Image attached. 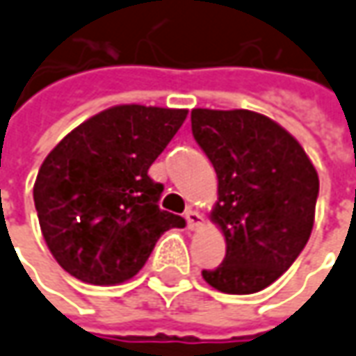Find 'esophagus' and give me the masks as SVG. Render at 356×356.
I'll list each match as a JSON object with an SVG mask.
<instances>
[{"instance_id": "34e87169", "label": "esophagus", "mask_w": 356, "mask_h": 356, "mask_svg": "<svg viewBox=\"0 0 356 356\" xmlns=\"http://www.w3.org/2000/svg\"><path fill=\"white\" fill-rule=\"evenodd\" d=\"M186 221H188V229H192V231L204 225V217H202V213H197L195 209H188L186 211Z\"/></svg>"}]
</instances>
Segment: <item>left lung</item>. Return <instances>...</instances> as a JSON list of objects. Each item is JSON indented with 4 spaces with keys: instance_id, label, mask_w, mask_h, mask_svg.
<instances>
[{
    "instance_id": "1",
    "label": "left lung",
    "mask_w": 356,
    "mask_h": 356,
    "mask_svg": "<svg viewBox=\"0 0 356 356\" xmlns=\"http://www.w3.org/2000/svg\"><path fill=\"white\" fill-rule=\"evenodd\" d=\"M195 143L217 174L211 221L223 262L202 270L225 294H254L278 280L314 229L319 178L302 145L276 121L249 109H192Z\"/></svg>"
}]
</instances>
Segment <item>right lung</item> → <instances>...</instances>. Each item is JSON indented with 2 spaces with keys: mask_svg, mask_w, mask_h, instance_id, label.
<instances>
[{
  "mask_svg": "<svg viewBox=\"0 0 356 356\" xmlns=\"http://www.w3.org/2000/svg\"><path fill=\"white\" fill-rule=\"evenodd\" d=\"M188 109L115 106L70 131L40 164L33 200L47 247L74 278L113 286L145 266L164 231L184 227L159 207L152 162Z\"/></svg>",
  "mask_w": 356,
  "mask_h": 356,
  "instance_id": "1",
  "label": "right lung"
}]
</instances>
